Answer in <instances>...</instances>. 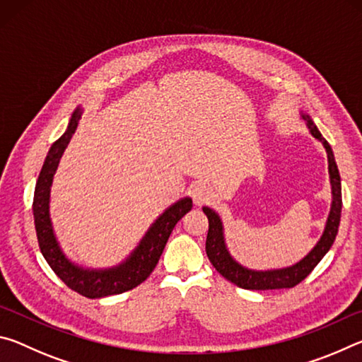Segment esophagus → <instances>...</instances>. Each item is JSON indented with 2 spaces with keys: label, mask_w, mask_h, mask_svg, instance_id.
I'll return each instance as SVG.
<instances>
[{
  "label": "esophagus",
  "mask_w": 362,
  "mask_h": 362,
  "mask_svg": "<svg viewBox=\"0 0 362 362\" xmlns=\"http://www.w3.org/2000/svg\"><path fill=\"white\" fill-rule=\"evenodd\" d=\"M189 193H192L194 204H204L212 198V189L204 182H194L193 185L189 187Z\"/></svg>",
  "instance_id": "esophagus-1"
}]
</instances>
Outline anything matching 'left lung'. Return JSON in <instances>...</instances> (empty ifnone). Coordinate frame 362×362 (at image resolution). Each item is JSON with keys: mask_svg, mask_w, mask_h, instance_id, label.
<instances>
[{"mask_svg": "<svg viewBox=\"0 0 362 362\" xmlns=\"http://www.w3.org/2000/svg\"><path fill=\"white\" fill-rule=\"evenodd\" d=\"M300 118L306 122V127L311 136L324 145L327 153L329 163V179L330 188H332V203H330V211L326 220V226L320 238V241L315 244V247L306 254L302 260L293 263L291 267L274 268V269H250L241 265L240 262L235 260V257L230 254L228 247L225 243L223 223L218 214L204 206L203 212L209 220V231L206 238V254L209 257L214 268L222 274L230 283L236 284L238 287L249 291H268V289H286V287H293L308 276L313 272V268L321 262L324 255L329 252L335 241L337 233H339L340 216H341V182L339 168H337L334 151L327 144V140L321 136L317 131L313 119L310 118L308 113L300 112Z\"/></svg>", "mask_w": 362, "mask_h": 362, "instance_id": "obj_1", "label": "left lung"}]
</instances>
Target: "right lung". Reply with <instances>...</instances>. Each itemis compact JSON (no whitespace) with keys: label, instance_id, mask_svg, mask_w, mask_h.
Here are the masks:
<instances>
[{"label":"right lung","instance_id":"obj_1","mask_svg":"<svg viewBox=\"0 0 362 362\" xmlns=\"http://www.w3.org/2000/svg\"><path fill=\"white\" fill-rule=\"evenodd\" d=\"M81 115L83 110L78 107L71 115L69 127H66L64 136L56 140L47 151V156L35 187L33 217L41 254L49 263V267L54 269V273L70 289L81 293V296L88 298H102L131 291L139 284H142L150 276V273L155 269L159 257L163 254L164 246H166L175 223L188 211H192L193 201L192 198L185 196V198L179 199L173 206H169L151 223L129 257H126L118 265L112 268H84L70 260L65 255L62 247H60L56 233H54L49 203H51L54 174H56L59 168L60 158H62L73 134L76 131Z\"/></svg>","mask_w":362,"mask_h":362}]
</instances>
